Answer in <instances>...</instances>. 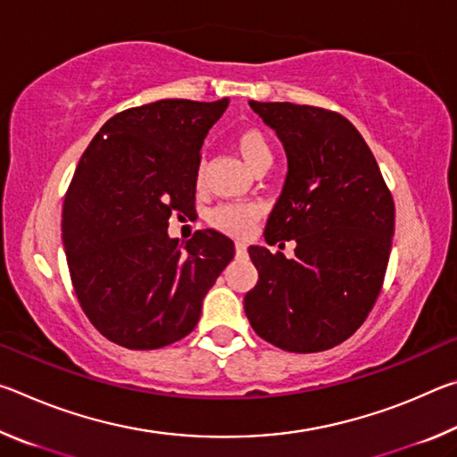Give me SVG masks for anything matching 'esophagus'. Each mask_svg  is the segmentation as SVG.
Listing matches in <instances>:
<instances>
[{"mask_svg":"<svg viewBox=\"0 0 457 457\" xmlns=\"http://www.w3.org/2000/svg\"><path fill=\"white\" fill-rule=\"evenodd\" d=\"M245 253H247V245L244 242H236V256L244 258Z\"/></svg>","mask_w":457,"mask_h":457,"instance_id":"34e87169","label":"esophagus"}]
</instances>
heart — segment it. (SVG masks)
<instances>
[{"instance_id":"obj_1","label":"heart","mask_w":457,"mask_h":457,"mask_svg":"<svg viewBox=\"0 0 457 457\" xmlns=\"http://www.w3.org/2000/svg\"><path fill=\"white\" fill-rule=\"evenodd\" d=\"M236 149L252 173H256L264 165H272V149H270L266 137L256 129H245L237 133ZM197 181H201V175H197ZM258 218L260 212L253 205H221L212 212L210 221L213 228L226 231V234L245 236Z\"/></svg>"}]
</instances>
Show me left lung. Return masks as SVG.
<instances>
[{
	"mask_svg": "<svg viewBox=\"0 0 457 457\" xmlns=\"http://www.w3.org/2000/svg\"><path fill=\"white\" fill-rule=\"evenodd\" d=\"M288 171L264 237L294 239V258L250 245L258 284L244 311L258 335L290 353L332 349L357 330L381 292L395 204L373 153L349 120L324 108L256 103Z\"/></svg>",
	"mask_w": 457,
	"mask_h": 457,
	"instance_id": "8db88e82",
	"label": "left lung"
}]
</instances>
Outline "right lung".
I'll list each match as a JSON object with an SVG mask.
<instances>
[{
  "label": "right lung",
  "mask_w": 457,
  "mask_h": 457,
  "mask_svg": "<svg viewBox=\"0 0 457 457\" xmlns=\"http://www.w3.org/2000/svg\"><path fill=\"white\" fill-rule=\"evenodd\" d=\"M228 103L129 108L104 122L76 167L62 244L82 311L112 343L151 351L187 337L234 258L220 231H195L187 245L167 231L173 213L193 210L201 146Z\"/></svg>",
  "instance_id": "obj_1"
}]
</instances>
